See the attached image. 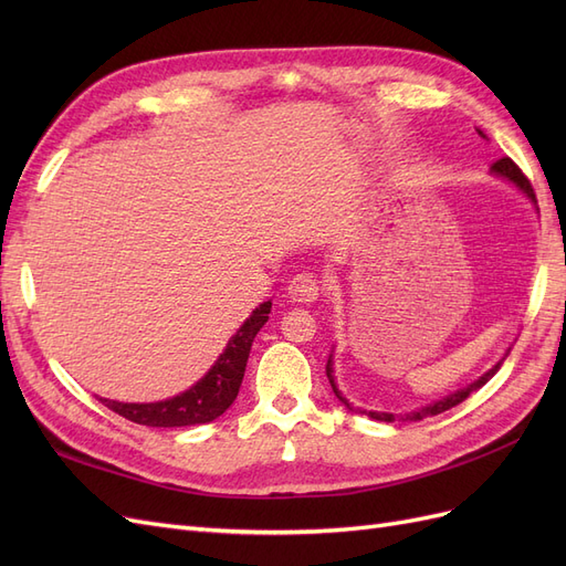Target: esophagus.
I'll return each instance as SVG.
<instances>
[{"mask_svg":"<svg viewBox=\"0 0 566 566\" xmlns=\"http://www.w3.org/2000/svg\"><path fill=\"white\" fill-rule=\"evenodd\" d=\"M287 295L302 304L316 302L321 295V283L316 276H312V273H297V276L287 285Z\"/></svg>","mask_w":566,"mask_h":566,"instance_id":"34e87169","label":"esophagus"}]
</instances>
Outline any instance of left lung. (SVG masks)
Masks as SVG:
<instances>
[{
    "label": "left lung",
    "mask_w": 566,
    "mask_h": 566,
    "mask_svg": "<svg viewBox=\"0 0 566 566\" xmlns=\"http://www.w3.org/2000/svg\"><path fill=\"white\" fill-rule=\"evenodd\" d=\"M479 132V136H484L486 139V134L482 132V129H476ZM491 175L493 177H501V179H505V181H510L512 186L517 188L520 193H524L531 202L536 205V193H534V188H531V184H528V179L522 175V169L512 163L510 158H501V160H495L493 165H491ZM538 210V208H536ZM510 352V349H507ZM507 352L503 354V358H499V361H495V366H491L484 375H479V378L474 380V382H470L468 387H462V389H458V391H451V394H447V397L443 399H439V401H432V403H427V406H422V408H416V410H410V413H403V416H397V413H382V410H361V413H366L368 418H373V420H382V422H394V420H422V418H430V416H439V413H443V410H449V408H453V406H458V403H462L465 401L472 391H476L479 387H484L495 373H499V368H501V364L505 361V356H507ZM325 375H328V380H331V387H333V391H335V397L345 403L349 410H354L352 408V403L345 399V394L339 391V387H337V380H335V370H333V354L328 356V364H325Z\"/></svg>",
    "instance_id": "8db88e82"
}]
</instances>
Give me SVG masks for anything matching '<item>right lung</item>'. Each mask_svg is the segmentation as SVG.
<instances>
[{
	"mask_svg": "<svg viewBox=\"0 0 566 566\" xmlns=\"http://www.w3.org/2000/svg\"><path fill=\"white\" fill-rule=\"evenodd\" d=\"M269 314L271 300L256 306L250 318H245L241 328L227 342V347L219 354L214 366L193 387H188L186 391L177 394V397L153 403H125L101 397L98 401L115 410L117 416L146 427H188L217 420L238 397L252 342L262 325L269 321Z\"/></svg>",
	"mask_w": 566,
	"mask_h": 566,
	"instance_id": "obj_1",
	"label": "right lung"
}]
</instances>
